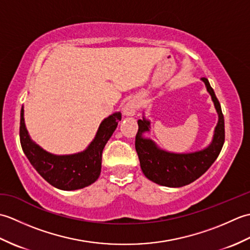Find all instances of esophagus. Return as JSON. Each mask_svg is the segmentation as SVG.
I'll use <instances>...</instances> for the list:
<instances>
[{"instance_id":"1","label":"esophagus","mask_w":250,"mask_h":250,"mask_svg":"<svg viewBox=\"0 0 250 250\" xmlns=\"http://www.w3.org/2000/svg\"><path fill=\"white\" fill-rule=\"evenodd\" d=\"M137 109H139V101L136 99H131L124 106V115L133 116Z\"/></svg>"}]
</instances>
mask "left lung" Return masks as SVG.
Returning <instances> with one entry per match:
<instances>
[{"mask_svg": "<svg viewBox=\"0 0 250 250\" xmlns=\"http://www.w3.org/2000/svg\"><path fill=\"white\" fill-rule=\"evenodd\" d=\"M202 81L204 82L218 114V124L214 131L213 141L204 149L189 153H174L163 150L155 142L143 136L144 132L149 131L150 121L145 117L137 121L139 131L135 136V149L139 155L143 173L153 183L173 188L189 185L202 176L219 156L225 143L224 115L219 101L207 78L203 77Z\"/></svg>", "mask_w": 250, "mask_h": 250, "instance_id": "left-lung-1", "label": "left lung"}]
</instances>
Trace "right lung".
<instances>
[{"label":"right lung","instance_id":"right-lung-1","mask_svg":"<svg viewBox=\"0 0 250 250\" xmlns=\"http://www.w3.org/2000/svg\"><path fill=\"white\" fill-rule=\"evenodd\" d=\"M120 120V113H115L105 118L101 122L97 135L86 150L74 155L57 156L47 152L30 139L24 125L22 107L19 131L21 147L30 163L47 183L61 190L82 189L99 178L103 149Z\"/></svg>","mask_w":250,"mask_h":250}]
</instances>
